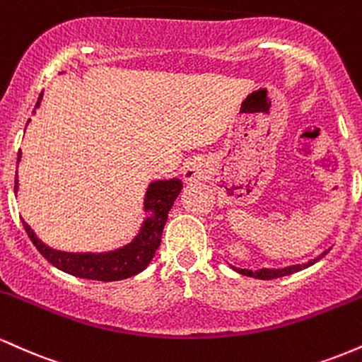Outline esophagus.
<instances>
[{
  "mask_svg": "<svg viewBox=\"0 0 362 362\" xmlns=\"http://www.w3.org/2000/svg\"><path fill=\"white\" fill-rule=\"evenodd\" d=\"M184 178H185L187 182L197 180V178H199V170H197V167H195V165H189V167H187L185 172H184Z\"/></svg>",
  "mask_w": 362,
  "mask_h": 362,
  "instance_id": "esophagus-1",
  "label": "esophagus"
}]
</instances>
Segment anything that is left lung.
Wrapping results in <instances>:
<instances>
[{
	"instance_id": "8db88e82",
	"label": "left lung",
	"mask_w": 362,
	"mask_h": 362,
	"mask_svg": "<svg viewBox=\"0 0 362 362\" xmlns=\"http://www.w3.org/2000/svg\"><path fill=\"white\" fill-rule=\"evenodd\" d=\"M330 252V248L325 250L322 253V255H318L317 259L306 262V264H301V265H291V267H284V269H259V271H247V269H236L233 267L236 272L243 274V276H248V277H255V279H277V277H282V276H289V274H294L298 271H301V269H306L310 267V265H313L315 262H318L322 257H325L327 253Z\"/></svg>"
}]
</instances>
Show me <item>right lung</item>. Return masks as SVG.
<instances>
[{"label": "right lung", "instance_id": "add662e5", "mask_svg": "<svg viewBox=\"0 0 362 362\" xmlns=\"http://www.w3.org/2000/svg\"><path fill=\"white\" fill-rule=\"evenodd\" d=\"M39 100L35 109L40 105ZM34 109V112H35ZM22 153H18V161ZM18 189V178H15V190ZM182 190V182L178 178L173 180H158L148 187L146 199H144V211H149L151 216L144 219L139 235L126 247L115 252L107 253H69L59 252L47 247L37 238L34 231L27 223L22 221L28 238L35 245L37 250L45 260L51 262L54 267L71 274V276L83 277V279L95 281H120L136 276L148 267L149 262L155 257L161 243V233H163L165 223L168 219V211L172 209L173 202Z\"/></svg>", "mask_w": 362, "mask_h": 362}]
</instances>
